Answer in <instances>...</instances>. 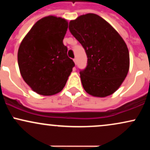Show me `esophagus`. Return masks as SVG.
Wrapping results in <instances>:
<instances>
[{
	"label": "esophagus",
	"instance_id": "obj_1",
	"mask_svg": "<svg viewBox=\"0 0 150 150\" xmlns=\"http://www.w3.org/2000/svg\"><path fill=\"white\" fill-rule=\"evenodd\" d=\"M73 61H74V63H75V65H76L77 64V58H74Z\"/></svg>",
	"mask_w": 150,
	"mask_h": 150
}]
</instances>
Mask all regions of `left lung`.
Instances as JSON below:
<instances>
[{"label": "left lung", "mask_w": 150, "mask_h": 150, "mask_svg": "<svg viewBox=\"0 0 150 150\" xmlns=\"http://www.w3.org/2000/svg\"><path fill=\"white\" fill-rule=\"evenodd\" d=\"M69 30L87 54V66L80 71L83 88L94 97L112 94L128 73L130 58L123 39L106 20L92 13L71 20Z\"/></svg>", "instance_id": "1"}]
</instances>
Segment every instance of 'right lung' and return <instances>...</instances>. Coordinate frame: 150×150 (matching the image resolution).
<instances>
[{
    "mask_svg": "<svg viewBox=\"0 0 150 150\" xmlns=\"http://www.w3.org/2000/svg\"><path fill=\"white\" fill-rule=\"evenodd\" d=\"M67 29L65 19L45 17L36 22L20 44V73L38 94L49 96L61 92L75 66L63 42Z\"/></svg>",
    "mask_w": 150,
    "mask_h": 150,
    "instance_id": "right-lung-1",
    "label": "right lung"
}]
</instances>
